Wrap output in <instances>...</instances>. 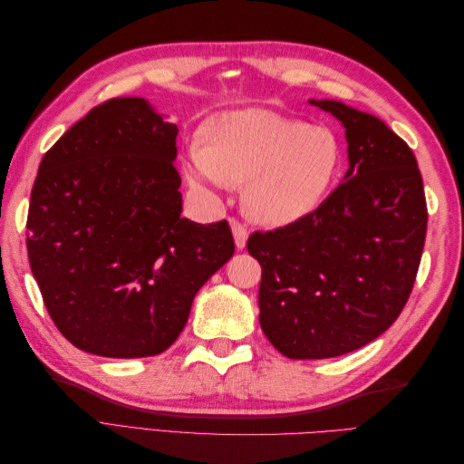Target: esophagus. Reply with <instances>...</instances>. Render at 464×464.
<instances>
[{
  "label": "esophagus",
  "instance_id": "obj_1",
  "mask_svg": "<svg viewBox=\"0 0 464 464\" xmlns=\"http://www.w3.org/2000/svg\"><path fill=\"white\" fill-rule=\"evenodd\" d=\"M230 227H232L236 247H237V249H244V247H246V242H247V236H249V232H247V228H246V224H242L240 220L232 218V220H230Z\"/></svg>",
  "mask_w": 464,
  "mask_h": 464
}]
</instances>
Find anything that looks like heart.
<instances>
[{
  "instance_id": "heart-1",
  "label": "heart",
  "mask_w": 464,
  "mask_h": 464,
  "mask_svg": "<svg viewBox=\"0 0 464 464\" xmlns=\"http://www.w3.org/2000/svg\"><path fill=\"white\" fill-rule=\"evenodd\" d=\"M344 150L327 125L271 110H236L210 120L189 150L188 181L199 191L246 184L244 205L256 220L286 227L312 215L341 176Z\"/></svg>"
}]
</instances>
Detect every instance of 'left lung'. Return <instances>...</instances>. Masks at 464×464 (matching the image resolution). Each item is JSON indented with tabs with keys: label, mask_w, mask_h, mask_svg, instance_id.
Instances as JSON below:
<instances>
[{
	"label": "left lung",
	"mask_w": 464,
	"mask_h": 464,
	"mask_svg": "<svg viewBox=\"0 0 464 464\" xmlns=\"http://www.w3.org/2000/svg\"><path fill=\"white\" fill-rule=\"evenodd\" d=\"M310 104L344 125V181L312 215L247 240L263 271L261 329L292 360L341 356L385 333L411 296L428 227L411 147L366 111Z\"/></svg>",
	"instance_id": "left-lung-1"
}]
</instances>
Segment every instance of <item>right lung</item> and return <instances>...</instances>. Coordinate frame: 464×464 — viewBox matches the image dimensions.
<instances>
[{"instance_id":"obj_1","label":"right lung","mask_w":464,"mask_h":464,"mask_svg":"<svg viewBox=\"0 0 464 464\" xmlns=\"http://www.w3.org/2000/svg\"><path fill=\"white\" fill-rule=\"evenodd\" d=\"M176 137L145 98H111L40 162L26 218L31 269L55 327L85 353H164L195 294L234 256L227 220L179 217Z\"/></svg>"}]
</instances>
